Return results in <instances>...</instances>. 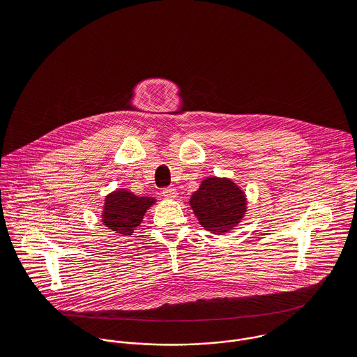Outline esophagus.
Instances as JSON below:
<instances>
[{"mask_svg": "<svg viewBox=\"0 0 357 357\" xmlns=\"http://www.w3.org/2000/svg\"><path fill=\"white\" fill-rule=\"evenodd\" d=\"M162 195H163L165 198H167V199H176L177 195H178V192H177V190H176L174 187H167V188H165V190L162 191Z\"/></svg>", "mask_w": 357, "mask_h": 357, "instance_id": "1", "label": "esophagus"}]
</instances>
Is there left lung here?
Instances as JSON below:
<instances>
[{
	"label": "left lung",
	"mask_w": 357,
	"mask_h": 357,
	"mask_svg": "<svg viewBox=\"0 0 357 357\" xmlns=\"http://www.w3.org/2000/svg\"><path fill=\"white\" fill-rule=\"evenodd\" d=\"M190 206L206 231L224 235L242 222L248 211V198L231 178L210 176L191 195Z\"/></svg>",
	"instance_id": "obj_1"
}]
</instances>
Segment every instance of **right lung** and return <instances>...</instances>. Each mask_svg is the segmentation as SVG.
I'll return each mask as SVG.
<instances>
[{
	"label": "right lung",
	"mask_w": 357,
	"mask_h": 357,
	"mask_svg": "<svg viewBox=\"0 0 357 357\" xmlns=\"http://www.w3.org/2000/svg\"><path fill=\"white\" fill-rule=\"evenodd\" d=\"M155 202L153 198L137 197L132 191L118 188L104 199L102 222L115 234L133 235L135 228L142 224L146 211Z\"/></svg>",
	"instance_id": "right-lung-1"
}]
</instances>
